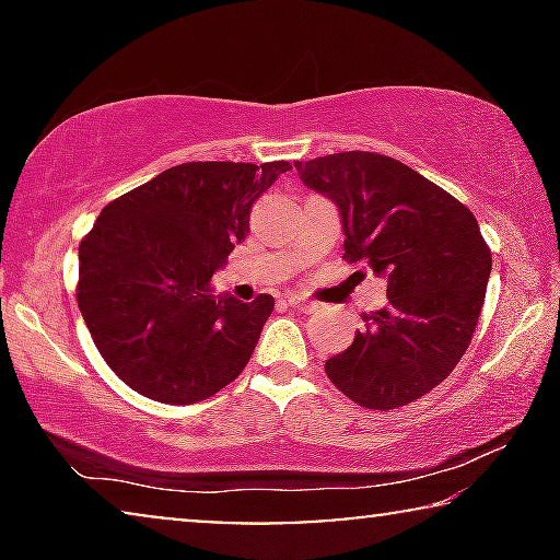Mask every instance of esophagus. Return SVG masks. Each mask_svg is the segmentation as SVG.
Here are the masks:
<instances>
[{"instance_id": "34e87169", "label": "esophagus", "mask_w": 560, "mask_h": 560, "mask_svg": "<svg viewBox=\"0 0 560 560\" xmlns=\"http://www.w3.org/2000/svg\"><path fill=\"white\" fill-rule=\"evenodd\" d=\"M288 305H290V308L301 311V313H311V311H316V303L305 301V298H301V295H288Z\"/></svg>"}]
</instances>
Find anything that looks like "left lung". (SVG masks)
<instances>
[{
    "mask_svg": "<svg viewBox=\"0 0 560 560\" xmlns=\"http://www.w3.org/2000/svg\"><path fill=\"white\" fill-rule=\"evenodd\" d=\"M311 190L331 198L343 224V259L387 280V305L326 374L370 410L402 408L454 372L477 328L492 252L462 201L377 152L298 160Z\"/></svg>",
    "mask_w": 560,
    "mask_h": 560,
    "instance_id": "left-lung-1",
    "label": "left lung"
}]
</instances>
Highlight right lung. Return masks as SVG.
Instances as JSON below:
<instances>
[{
    "label": "right lung",
    "instance_id": "obj_1",
    "mask_svg": "<svg viewBox=\"0 0 560 560\" xmlns=\"http://www.w3.org/2000/svg\"><path fill=\"white\" fill-rule=\"evenodd\" d=\"M290 163H183L114 198L79 247V298L98 354L150 400L190 405L236 380L272 295H213L252 206Z\"/></svg>",
    "mask_w": 560,
    "mask_h": 560
}]
</instances>
